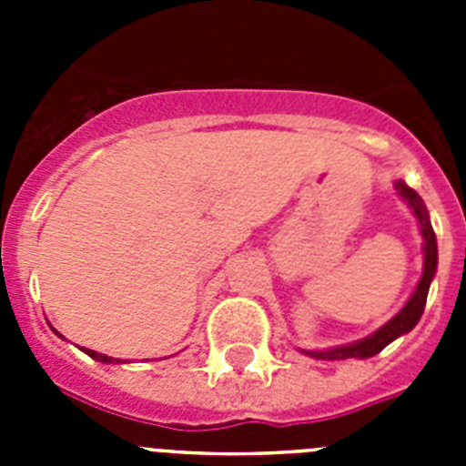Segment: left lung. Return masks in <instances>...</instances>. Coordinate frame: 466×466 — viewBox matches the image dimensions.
<instances>
[{
	"mask_svg": "<svg viewBox=\"0 0 466 466\" xmlns=\"http://www.w3.org/2000/svg\"><path fill=\"white\" fill-rule=\"evenodd\" d=\"M399 191V196L406 200V203L413 208V214L420 221V230H422V238H425V270H422V278L418 282V289L410 296V300L403 306V310L397 317H392L390 322L382 329H378L373 336L364 340H357V343L343 345V348L333 350H319V352H306V355L315 357V360H350V357H357V360H366V357L378 355L385 345L392 343L394 339H399L401 333L410 331V329L418 324V319L422 317L427 303V291H430L431 278L436 273V236L434 228L430 224V214H427L425 205H422V198L413 191L410 187H406L403 182L394 184Z\"/></svg>",
	"mask_w": 466,
	"mask_h": 466,
	"instance_id": "1",
	"label": "left lung"
}]
</instances>
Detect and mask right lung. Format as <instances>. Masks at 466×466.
<instances>
[{
  "instance_id": "add662e5",
  "label": "right lung",
  "mask_w": 466,
  "mask_h": 466,
  "mask_svg": "<svg viewBox=\"0 0 466 466\" xmlns=\"http://www.w3.org/2000/svg\"><path fill=\"white\" fill-rule=\"evenodd\" d=\"M84 352H86V355H88V357H93V360L105 361V364H109V361H118V360H111V357H106V355H97L95 350H86V348H84Z\"/></svg>"
}]
</instances>
